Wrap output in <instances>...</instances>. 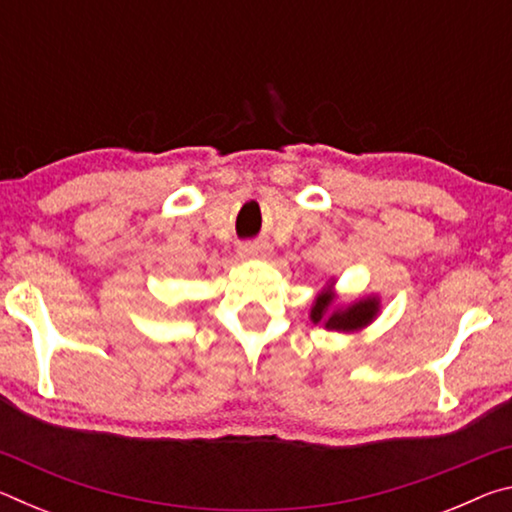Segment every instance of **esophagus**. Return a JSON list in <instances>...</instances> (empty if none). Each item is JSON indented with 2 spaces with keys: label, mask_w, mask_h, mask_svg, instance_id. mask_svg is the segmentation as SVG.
Here are the masks:
<instances>
[{
  "label": "esophagus",
  "mask_w": 512,
  "mask_h": 512,
  "mask_svg": "<svg viewBox=\"0 0 512 512\" xmlns=\"http://www.w3.org/2000/svg\"><path fill=\"white\" fill-rule=\"evenodd\" d=\"M241 253L246 257H268L271 255V246H268L266 241H253V244H246L241 248Z\"/></svg>",
  "instance_id": "34e87169"
}]
</instances>
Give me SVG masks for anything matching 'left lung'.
<instances>
[{
    "label": "left lung",
    "mask_w": 512,
    "mask_h": 512,
    "mask_svg": "<svg viewBox=\"0 0 512 512\" xmlns=\"http://www.w3.org/2000/svg\"><path fill=\"white\" fill-rule=\"evenodd\" d=\"M332 287V284H329ZM379 314V298L368 296L361 298L352 305L339 307L336 305V293L332 289L320 291L314 305H311V323L323 325L325 329H336V332H359Z\"/></svg>",
    "instance_id": "8db88e82"
}]
</instances>
